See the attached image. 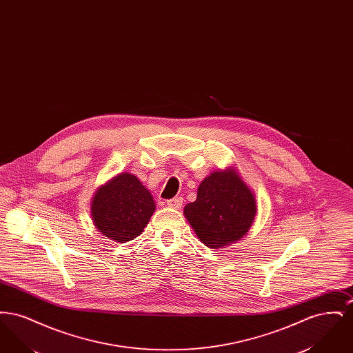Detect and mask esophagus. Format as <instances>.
I'll return each instance as SVG.
<instances>
[{
    "label": "esophagus",
    "instance_id": "1",
    "mask_svg": "<svg viewBox=\"0 0 353 353\" xmlns=\"http://www.w3.org/2000/svg\"><path fill=\"white\" fill-rule=\"evenodd\" d=\"M183 205V199L181 197H174L172 200L167 201V206L170 209H180Z\"/></svg>",
    "mask_w": 353,
    "mask_h": 353
}]
</instances>
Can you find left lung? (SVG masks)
Returning a JSON list of instances; mask_svg holds the SVG:
<instances>
[{"mask_svg":"<svg viewBox=\"0 0 353 353\" xmlns=\"http://www.w3.org/2000/svg\"><path fill=\"white\" fill-rule=\"evenodd\" d=\"M256 214L255 196L236 167L212 172L199 185L196 201L186 203L185 219L202 243L222 249L249 233Z\"/></svg>","mask_w":353,"mask_h":353,"instance_id":"8db88e82","label":"left lung"}]
</instances>
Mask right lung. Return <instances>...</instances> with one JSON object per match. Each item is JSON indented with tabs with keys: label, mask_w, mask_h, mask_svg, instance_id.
I'll return each mask as SVG.
<instances>
[{
	"label": "right lung",
	"mask_w": 353,
	"mask_h": 353,
	"mask_svg": "<svg viewBox=\"0 0 353 353\" xmlns=\"http://www.w3.org/2000/svg\"><path fill=\"white\" fill-rule=\"evenodd\" d=\"M154 210L151 192L130 172L119 173L101 185L91 201L94 226L103 236L118 243L141 234Z\"/></svg>",
	"instance_id": "add662e5"
}]
</instances>
